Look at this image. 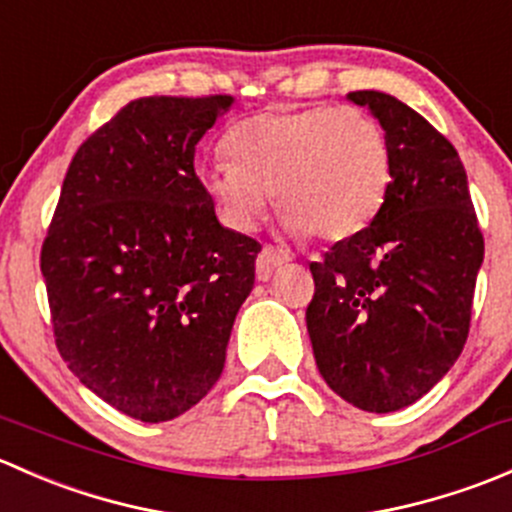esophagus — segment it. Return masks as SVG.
<instances>
[{
    "label": "esophagus",
    "instance_id": "34e87169",
    "mask_svg": "<svg viewBox=\"0 0 512 512\" xmlns=\"http://www.w3.org/2000/svg\"><path fill=\"white\" fill-rule=\"evenodd\" d=\"M292 260V255L285 250V247H275V245H265L262 247L260 257H257V277L260 280H270L272 272L280 270L282 265Z\"/></svg>",
    "mask_w": 512,
    "mask_h": 512
}]
</instances>
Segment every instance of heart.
I'll use <instances>...</instances> for the list:
<instances>
[{
	"mask_svg": "<svg viewBox=\"0 0 512 512\" xmlns=\"http://www.w3.org/2000/svg\"><path fill=\"white\" fill-rule=\"evenodd\" d=\"M225 151L203 185L237 230L255 225L272 190L289 232L347 240L379 215L394 178L389 136L361 108H265L227 131Z\"/></svg>",
	"mask_w": 512,
	"mask_h": 512,
	"instance_id": "obj_1",
	"label": "heart"
}]
</instances>
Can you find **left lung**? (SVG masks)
Segmentation results:
<instances>
[{"label": "left lung", "instance_id": "1", "mask_svg": "<svg viewBox=\"0 0 512 512\" xmlns=\"http://www.w3.org/2000/svg\"><path fill=\"white\" fill-rule=\"evenodd\" d=\"M349 98L384 126L394 178L369 227L309 265L307 332L329 389L389 414L428 394L461 356L483 232L453 143L399 98Z\"/></svg>", "mask_w": 512, "mask_h": 512}]
</instances>
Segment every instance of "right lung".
Masks as SVG:
<instances>
[{
	"label": "right lung",
	"instance_id": "right-lung-1",
	"mask_svg": "<svg viewBox=\"0 0 512 512\" xmlns=\"http://www.w3.org/2000/svg\"><path fill=\"white\" fill-rule=\"evenodd\" d=\"M235 103L146 96L79 146L41 245L61 359L121 414L170 421L220 379L260 242L215 218L195 146Z\"/></svg>",
	"mask_w": 512,
	"mask_h": 512
}]
</instances>
